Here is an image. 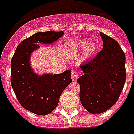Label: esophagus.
Instances as JSON below:
<instances>
[{"mask_svg":"<svg viewBox=\"0 0 134 134\" xmlns=\"http://www.w3.org/2000/svg\"><path fill=\"white\" fill-rule=\"evenodd\" d=\"M79 76V74H78V72H76V71H72V72H71V78H72V79L74 81L77 80Z\"/></svg>","mask_w":134,"mask_h":134,"instance_id":"obj_1","label":"esophagus"}]
</instances>
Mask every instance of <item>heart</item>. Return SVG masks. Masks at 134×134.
Wrapping results in <instances>:
<instances>
[{"instance_id": "obj_1", "label": "heart", "mask_w": 134, "mask_h": 134, "mask_svg": "<svg viewBox=\"0 0 134 134\" xmlns=\"http://www.w3.org/2000/svg\"><path fill=\"white\" fill-rule=\"evenodd\" d=\"M97 44L94 41H88V40L86 39H82L76 41L71 49L74 52H77L81 49H83L81 60L82 61H86L94 55L97 50Z\"/></svg>"}]
</instances>
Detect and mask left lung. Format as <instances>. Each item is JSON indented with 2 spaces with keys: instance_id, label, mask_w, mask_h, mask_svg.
<instances>
[{
  "instance_id": "obj_1",
  "label": "left lung",
  "mask_w": 134,
  "mask_h": 134,
  "mask_svg": "<svg viewBox=\"0 0 134 134\" xmlns=\"http://www.w3.org/2000/svg\"><path fill=\"white\" fill-rule=\"evenodd\" d=\"M103 49L87 63L80 66L83 75L77 80L80 100L91 113H102L119 99L126 79L125 55L118 41L100 33Z\"/></svg>"
}]
</instances>
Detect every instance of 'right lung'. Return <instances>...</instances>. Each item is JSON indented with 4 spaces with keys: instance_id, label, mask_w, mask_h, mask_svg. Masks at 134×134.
I'll return each mask as SVG.
<instances>
[{
    "instance_id": "right-lung-1",
    "label": "right lung",
    "mask_w": 134,
    "mask_h": 134,
    "mask_svg": "<svg viewBox=\"0 0 134 134\" xmlns=\"http://www.w3.org/2000/svg\"><path fill=\"white\" fill-rule=\"evenodd\" d=\"M64 34L53 31L37 32L21 41L12 58V88L21 106L36 115H46L55 109L60 95L72 80L70 70L57 74H36L30 66L31 55L40 48L39 43H53Z\"/></svg>"
}]
</instances>
